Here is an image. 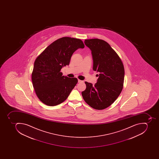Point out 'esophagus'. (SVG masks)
<instances>
[{"instance_id":"obj_1","label":"esophagus","mask_w":159,"mask_h":159,"mask_svg":"<svg viewBox=\"0 0 159 159\" xmlns=\"http://www.w3.org/2000/svg\"><path fill=\"white\" fill-rule=\"evenodd\" d=\"M83 82H84V81L80 80H78V83H83Z\"/></svg>"}]
</instances>
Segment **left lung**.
<instances>
[{"label":"left lung","instance_id":"1","mask_svg":"<svg viewBox=\"0 0 159 159\" xmlns=\"http://www.w3.org/2000/svg\"><path fill=\"white\" fill-rule=\"evenodd\" d=\"M84 44L91 50L93 70L99 73L94 85L85 81L86 88L81 93L90 107L102 110L111 105L122 90L124 68L116 52L110 45L98 39L85 40Z\"/></svg>","mask_w":159,"mask_h":159}]
</instances>
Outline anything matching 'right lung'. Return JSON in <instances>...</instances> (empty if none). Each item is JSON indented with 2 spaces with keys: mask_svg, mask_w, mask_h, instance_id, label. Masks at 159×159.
Masks as SVG:
<instances>
[{
  "mask_svg": "<svg viewBox=\"0 0 159 159\" xmlns=\"http://www.w3.org/2000/svg\"><path fill=\"white\" fill-rule=\"evenodd\" d=\"M80 39L63 37L50 44L36 59L32 74L35 92L43 103L56 106L63 102L78 83V79L63 75L61 68L69 65L71 56L84 49Z\"/></svg>",
  "mask_w": 159,
  "mask_h": 159,
  "instance_id": "add662e5",
  "label": "right lung"
}]
</instances>
